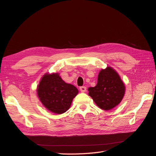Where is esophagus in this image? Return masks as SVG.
<instances>
[{"instance_id": "esophagus-1", "label": "esophagus", "mask_w": 156, "mask_h": 156, "mask_svg": "<svg viewBox=\"0 0 156 156\" xmlns=\"http://www.w3.org/2000/svg\"><path fill=\"white\" fill-rule=\"evenodd\" d=\"M79 89H80V91L81 92H84L87 91V88L85 87H81L79 88Z\"/></svg>"}]
</instances>
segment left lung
I'll list each match as a JSON object with an SVG mask.
<instances>
[{"instance_id":"1","label":"left lung","mask_w":156,"mask_h":156,"mask_svg":"<svg viewBox=\"0 0 156 156\" xmlns=\"http://www.w3.org/2000/svg\"><path fill=\"white\" fill-rule=\"evenodd\" d=\"M88 95L101 109L110 110L122 101L125 86L115 71L110 67L99 73L96 87L88 88Z\"/></svg>"}]
</instances>
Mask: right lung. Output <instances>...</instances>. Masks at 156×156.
I'll return each mask as SVG.
<instances>
[{
    "label": "right lung",
    "instance_id": "right-lung-1",
    "mask_svg": "<svg viewBox=\"0 0 156 156\" xmlns=\"http://www.w3.org/2000/svg\"><path fill=\"white\" fill-rule=\"evenodd\" d=\"M37 93L42 104L48 110L62 114L69 109L78 90L72 84L66 83L58 73H52L44 75Z\"/></svg>",
    "mask_w": 156,
    "mask_h": 156
}]
</instances>
